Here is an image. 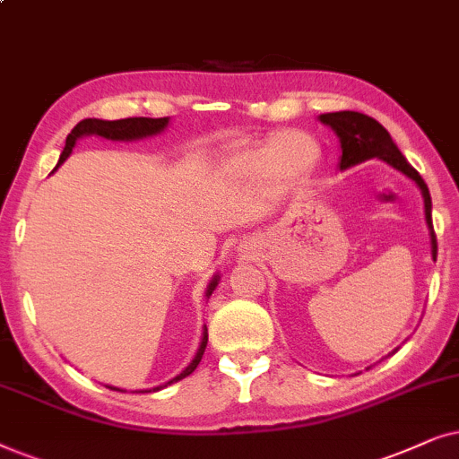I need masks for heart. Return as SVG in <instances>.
<instances>
[{"label": "heart", "instance_id": "b5f03b06", "mask_svg": "<svg viewBox=\"0 0 459 459\" xmlns=\"http://www.w3.org/2000/svg\"><path fill=\"white\" fill-rule=\"evenodd\" d=\"M287 139H302L304 145L294 143L290 147V157L287 158L282 146ZM316 161V144L304 134H281L268 140L258 149L246 151L237 157V166L247 174H268L273 172L281 180L302 178L313 169Z\"/></svg>", "mask_w": 459, "mask_h": 459}]
</instances>
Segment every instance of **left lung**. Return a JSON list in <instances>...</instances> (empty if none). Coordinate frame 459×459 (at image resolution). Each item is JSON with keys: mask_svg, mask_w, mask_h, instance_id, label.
Listing matches in <instances>:
<instances>
[{"mask_svg": "<svg viewBox=\"0 0 459 459\" xmlns=\"http://www.w3.org/2000/svg\"><path fill=\"white\" fill-rule=\"evenodd\" d=\"M323 124L332 127L338 134L340 146H342V159L340 169H346L357 163L368 161V159H382L388 166L399 169L405 176H409L415 185L420 186L421 195H424V207H426V222L430 229V241H432V258L437 260V235L432 229V201L426 182L421 176L409 166V161L403 157V152L396 149V144L390 138L386 127L377 124L369 115L357 113V111H338V113H325L319 117Z\"/></svg>", "mask_w": 459, "mask_h": 459, "instance_id": "obj_1", "label": "left lung"}]
</instances>
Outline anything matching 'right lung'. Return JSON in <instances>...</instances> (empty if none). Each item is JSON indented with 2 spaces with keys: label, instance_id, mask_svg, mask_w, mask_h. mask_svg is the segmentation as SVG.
<instances>
[{
  "label": "right lung",
  "instance_id": "obj_1",
  "mask_svg": "<svg viewBox=\"0 0 459 459\" xmlns=\"http://www.w3.org/2000/svg\"><path fill=\"white\" fill-rule=\"evenodd\" d=\"M168 117H159V119H152V117H127V119H117V121H102V119H83L79 121V124L73 127L69 136H66V144L63 149V155L58 159V166L65 161L66 157L71 155L73 146H75L77 138L82 136H90V134H96V136H102V138H108V140H136V138H144V136H152V134H159L163 130V127L168 126ZM218 285V277H213V281L207 287V298L212 296L213 287ZM205 346H207V333H204V340H201V346L197 351V357L193 359V363L188 365V368L182 371L180 376H176L172 382H178L182 377L191 376L195 369H197V365L201 361V357H204L205 352ZM168 382V384H172ZM111 390H119V388H113ZM152 390H159V388H152ZM151 393V390H149Z\"/></svg>",
  "mask_w": 459,
  "mask_h": 459
}]
</instances>
